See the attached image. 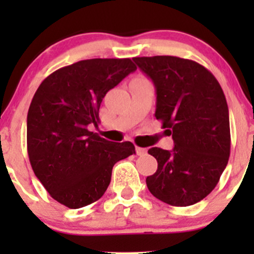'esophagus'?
Returning <instances> with one entry per match:
<instances>
[{
  "instance_id": "esophagus-1",
  "label": "esophagus",
  "mask_w": 254,
  "mask_h": 254,
  "mask_svg": "<svg viewBox=\"0 0 254 254\" xmlns=\"http://www.w3.org/2000/svg\"><path fill=\"white\" fill-rule=\"evenodd\" d=\"M135 151H136L137 156H143L146 153V148L139 147V146H136V147H135Z\"/></svg>"
}]
</instances>
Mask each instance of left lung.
I'll return each instance as SVG.
<instances>
[{"mask_svg":"<svg viewBox=\"0 0 254 254\" xmlns=\"http://www.w3.org/2000/svg\"><path fill=\"white\" fill-rule=\"evenodd\" d=\"M132 60L153 82L156 119L172 135L173 150L152 147L157 171L146 178L153 196L173 206L203 200L216 187L230 157L229 108L224 91L200 64L177 56Z\"/></svg>","mask_w":254,"mask_h":254,"instance_id":"1","label":"left lung"}]
</instances>
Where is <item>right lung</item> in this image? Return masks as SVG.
Wrapping results in <instances>:
<instances>
[{
  "label": "right lung",
  "instance_id": "right-lung-1",
  "mask_svg": "<svg viewBox=\"0 0 254 254\" xmlns=\"http://www.w3.org/2000/svg\"><path fill=\"white\" fill-rule=\"evenodd\" d=\"M136 66L130 59H91L65 66L40 83L27 117V147L34 175L63 205L78 209L102 198L113 166L135 153L88 130L99 123L109 89Z\"/></svg>",
  "mask_w": 254,
  "mask_h": 254
}]
</instances>
